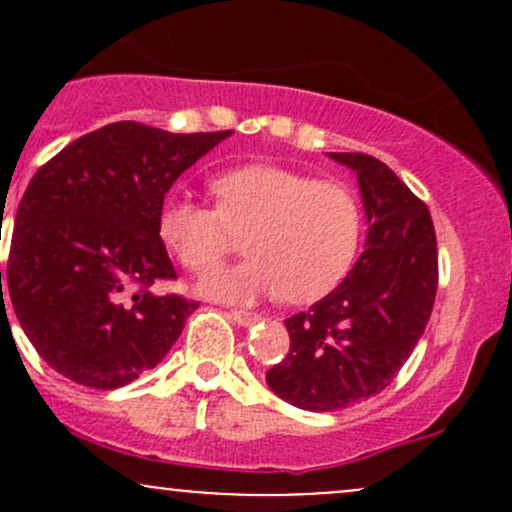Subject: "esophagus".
Here are the masks:
<instances>
[{
  "mask_svg": "<svg viewBox=\"0 0 512 512\" xmlns=\"http://www.w3.org/2000/svg\"><path fill=\"white\" fill-rule=\"evenodd\" d=\"M228 317H231V320H236L238 325H248L250 320H255V313H250V310H228Z\"/></svg>",
  "mask_w": 512,
  "mask_h": 512,
  "instance_id": "1",
  "label": "esophagus"
}]
</instances>
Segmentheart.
Returning <instances> with one entry per match:
<instances>
[{
  "label": "heart",
  "mask_w": 512,
  "mask_h": 512,
  "mask_svg": "<svg viewBox=\"0 0 512 512\" xmlns=\"http://www.w3.org/2000/svg\"><path fill=\"white\" fill-rule=\"evenodd\" d=\"M214 204L170 197L158 231L190 272L204 274L245 236L250 257L202 281L223 301L284 296L293 305L325 298L344 281L361 245V204L351 187L298 170L250 163L211 180Z\"/></svg>",
  "instance_id": "1"
}]
</instances>
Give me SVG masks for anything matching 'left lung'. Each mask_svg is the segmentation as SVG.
<instances>
[{
    "label": "left lung",
    "mask_w": 512,
    "mask_h": 512,
    "mask_svg": "<svg viewBox=\"0 0 512 512\" xmlns=\"http://www.w3.org/2000/svg\"><path fill=\"white\" fill-rule=\"evenodd\" d=\"M330 156L356 173L368 238L342 284L286 320L289 354L267 370L276 395L308 411L346 409L383 392L419 344L438 291L426 204L375 156Z\"/></svg>",
    "instance_id": "8db88e82"
}]
</instances>
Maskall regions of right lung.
<instances>
[{
    "label": "right lung",
    "instance_id": "1",
    "mask_svg": "<svg viewBox=\"0 0 512 512\" xmlns=\"http://www.w3.org/2000/svg\"><path fill=\"white\" fill-rule=\"evenodd\" d=\"M228 134L113 122L38 168L16 211L0 296L50 368L115 390L168 354L199 303L154 291L178 279L158 231L163 199Z\"/></svg>",
    "mask_w": 512,
    "mask_h": 512
}]
</instances>
